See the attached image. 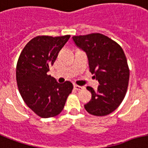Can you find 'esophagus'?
I'll return each instance as SVG.
<instances>
[{
  "mask_svg": "<svg viewBox=\"0 0 148 148\" xmlns=\"http://www.w3.org/2000/svg\"><path fill=\"white\" fill-rule=\"evenodd\" d=\"M74 89H75V90H78V91L82 90L83 89H84V87H83V86H78V85H74Z\"/></svg>",
  "mask_w": 148,
  "mask_h": 148,
  "instance_id": "esophagus-1",
  "label": "esophagus"
}]
</instances>
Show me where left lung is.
<instances>
[{"label":"left lung","instance_id":"1","mask_svg":"<svg viewBox=\"0 0 148 148\" xmlns=\"http://www.w3.org/2000/svg\"><path fill=\"white\" fill-rule=\"evenodd\" d=\"M73 39L86 53L90 71L99 83L97 90L86 87L92 98L85 109L93 116H107L119 106L128 89L129 68L124 51L101 33L74 36Z\"/></svg>","mask_w":148,"mask_h":148}]
</instances>
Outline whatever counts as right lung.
Returning a JSON list of instances; mask_svg holds the SVG:
<instances>
[{
    "instance_id": "right-lung-1",
    "label": "right lung",
    "mask_w": 148,
    "mask_h": 148,
    "mask_svg": "<svg viewBox=\"0 0 148 148\" xmlns=\"http://www.w3.org/2000/svg\"><path fill=\"white\" fill-rule=\"evenodd\" d=\"M70 37L38 36L25 45L18 58L16 77L20 93L28 107L41 118L61 113L73 90L70 81L58 84L47 74Z\"/></svg>"
}]
</instances>
